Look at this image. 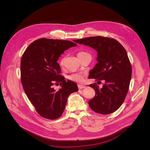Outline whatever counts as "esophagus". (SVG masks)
Segmentation results:
<instances>
[{
    "mask_svg": "<svg viewBox=\"0 0 150 150\" xmlns=\"http://www.w3.org/2000/svg\"><path fill=\"white\" fill-rule=\"evenodd\" d=\"M78 88L79 89H83L85 88V86L84 85H83V84H78Z\"/></svg>",
    "mask_w": 150,
    "mask_h": 150,
    "instance_id": "obj_1",
    "label": "esophagus"
}]
</instances>
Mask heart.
<instances>
[{"instance_id": "1", "label": "heart", "mask_w": 150, "mask_h": 150, "mask_svg": "<svg viewBox=\"0 0 150 150\" xmlns=\"http://www.w3.org/2000/svg\"><path fill=\"white\" fill-rule=\"evenodd\" d=\"M86 54H88V53L84 52H80L78 53L77 56H78V57H79L83 56V55H84ZM64 59L62 58L60 61V62H59V64L61 66H62L63 65H64ZM68 78L71 81L81 83L83 80V75L80 74H72V75L69 76Z\"/></svg>"}]
</instances>
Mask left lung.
<instances>
[{
    "label": "left lung",
    "instance_id": "left-lung-1",
    "mask_svg": "<svg viewBox=\"0 0 150 150\" xmlns=\"http://www.w3.org/2000/svg\"><path fill=\"white\" fill-rule=\"evenodd\" d=\"M76 42L89 46L97 52V63L89 72V78L104 80L99 89L96 84L90 87L96 96L89 101L90 108L97 113L109 114L123 104L128 92L132 68L127 51L112 38L92 36L76 39Z\"/></svg>",
    "mask_w": 150,
    "mask_h": 150
}]
</instances>
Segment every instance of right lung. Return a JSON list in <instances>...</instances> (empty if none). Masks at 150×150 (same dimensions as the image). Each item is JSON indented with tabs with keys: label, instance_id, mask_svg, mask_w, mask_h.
<instances>
[{
	"label": "right lung",
	"instance_id": "obj_1",
	"mask_svg": "<svg viewBox=\"0 0 150 150\" xmlns=\"http://www.w3.org/2000/svg\"><path fill=\"white\" fill-rule=\"evenodd\" d=\"M76 45L70 41L41 38L31 43L22 55L21 75L23 90L37 112L45 119L59 117L69 96L78 91L75 83L66 81L59 75L57 62L65 50ZM59 83L62 88L56 91L52 86Z\"/></svg>",
	"mask_w": 150,
	"mask_h": 150
}]
</instances>
